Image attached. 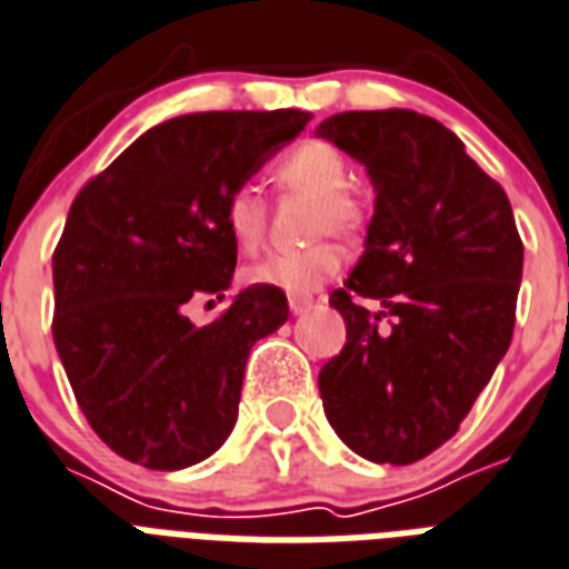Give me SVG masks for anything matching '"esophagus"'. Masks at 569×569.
<instances>
[{
  "label": "esophagus",
  "mask_w": 569,
  "mask_h": 569,
  "mask_svg": "<svg viewBox=\"0 0 569 569\" xmlns=\"http://www.w3.org/2000/svg\"><path fill=\"white\" fill-rule=\"evenodd\" d=\"M310 307H313V298H303V295H292V298H289V310H292L295 316L307 313Z\"/></svg>",
  "instance_id": "obj_1"
}]
</instances>
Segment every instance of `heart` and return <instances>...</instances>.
Segmentation results:
<instances>
[{"label":"heart","mask_w":569,"mask_h":569,"mask_svg":"<svg viewBox=\"0 0 569 569\" xmlns=\"http://www.w3.org/2000/svg\"><path fill=\"white\" fill-rule=\"evenodd\" d=\"M277 188L301 190L316 197L313 232H340L355 236L361 229V206L352 193H346L349 167L331 142L307 140L295 146L274 163ZM223 223L229 238L236 241L241 253H256L266 241L268 202L262 190L253 184H238L223 206ZM342 268V250L333 241H319L307 250L295 253H271L247 268V283L280 289L286 295H310L328 283Z\"/></svg>","instance_id":"b5f03b06"}]
</instances>
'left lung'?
<instances>
[{
    "mask_svg": "<svg viewBox=\"0 0 569 569\" xmlns=\"http://www.w3.org/2000/svg\"><path fill=\"white\" fill-rule=\"evenodd\" d=\"M316 137L363 163L376 188L363 256L331 292L346 346L319 372L325 415L358 457L411 466L457 436L505 358L522 238L501 184L441 121L355 110ZM358 297L382 310L370 315Z\"/></svg>",
    "mask_w": 569,
    "mask_h": 569,
    "instance_id": "1",
    "label": "left lung"
}]
</instances>
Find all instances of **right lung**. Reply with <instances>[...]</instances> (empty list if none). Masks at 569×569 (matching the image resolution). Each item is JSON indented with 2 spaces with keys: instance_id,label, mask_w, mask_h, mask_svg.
Returning <instances> with one entry per match:
<instances>
[{
  "instance_id": "1",
  "label": "right lung",
  "mask_w": 569,
  "mask_h": 569,
  "mask_svg": "<svg viewBox=\"0 0 569 569\" xmlns=\"http://www.w3.org/2000/svg\"><path fill=\"white\" fill-rule=\"evenodd\" d=\"M310 119H169L73 199L53 253V340L89 427L119 457L179 471L229 439L247 355L289 319V303L280 289L250 286L214 322L193 325L188 307L220 301L232 283L227 197Z\"/></svg>"
}]
</instances>
